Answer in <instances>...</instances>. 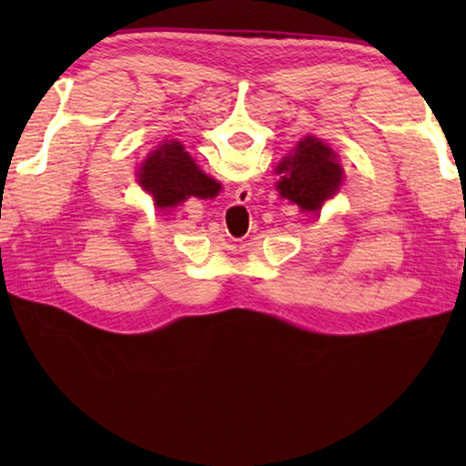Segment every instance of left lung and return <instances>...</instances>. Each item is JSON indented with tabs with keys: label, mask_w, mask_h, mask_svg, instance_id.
<instances>
[{
	"label": "left lung",
	"mask_w": 466,
	"mask_h": 466,
	"mask_svg": "<svg viewBox=\"0 0 466 466\" xmlns=\"http://www.w3.org/2000/svg\"><path fill=\"white\" fill-rule=\"evenodd\" d=\"M275 172L279 175L278 191L283 199L310 214H319L322 203L343 183V168L339 167L333 147L312 136L298 141L294 152L283 157Z\"/></svg>",
	"instance_id": "obj_1"
}]
</instances>
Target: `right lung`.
<instances>
[{"instance_id": "right-lung-1", "label": "right lung", "mask_w": 466, "mask_h": 466, "mask_svg": "<svg viewBox=\"0 0 466 466\" xmlns=\"http://www.w3.org/2000/svg\"><path fill=\"white\" fill-rule=\"evenodd\" d=\"M139 185L154 197V205L160 209L177 208L188 197H216L222 185L197 167L195 160L180 141H164L141 162L137 172Z\"/></svg>"}]
</instances>
